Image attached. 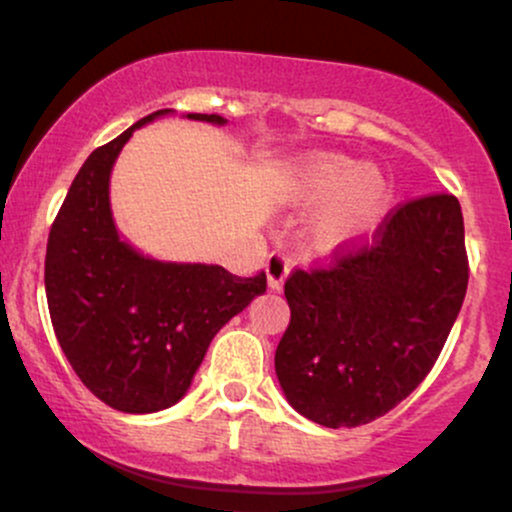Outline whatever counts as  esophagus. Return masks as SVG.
<instances>
[{
	"instance_id": "34e87169",
	"label": "esophagus",
	"mask_w": 512,
	"mask_h": 512,
	"mask_svg": "<svg viewBox=\"0 0 512 512\" xmlns=\"http://www.w3.org/2000/svg\"><path fill=\"white\" fill-rule=\"evenodd\" d=\"M264 272H267V284L272 291H281L284 289L286 276L291 272V260H286L281 252H272L264 262Z\"/></svg>"
}]
</instances>
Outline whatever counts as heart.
<instances>
[{"label":"heart","instance_id":"heart-1","mask_svg":"<svg viewBox=\"0 0 512 512\" xmlns=\"http://www.w3.org/2000/svg\"><path fill=\"white\" fill-rule=\"evenodd\" d=\"M293 202L320 208L308 221L317 250H342L378 231L392 204V185L378 168L342 154L308 158L291 180Z\"/></svg>","mask_w":512,"mask_h":512}]
</instances>
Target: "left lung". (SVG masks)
Segmentation results:
<instances>
[{"label":"left lung","instance_id":"obj_1","mask_svg":"<svg viewBox=\"0 0 512 512\" xmlns=\"http://www.w3.org/2000/svg\"><path fill=\"white\" fill-rule=\"evenodd\" d=\"M462 209L452 195L399 207L373 245L293 272L291 322L276 346L281 390L327 428L375 421L433 368L467 293Z\"/></svg>","mask_w":512,"mask_h":512}]
</instances>
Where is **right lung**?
<instances>
[{
    "label": "right lung",
    "mask_w": 512,
    "mask_h": 512,
    "mask_svg": "<svg viewBox=\"0 0 512 512\" xmlns=\"http://www.w3.org/2000/svg\"><path fill=\"white\" fill-rule=\"evenodd\" d=\"M156 110L86 158L48 238L45 293L64 356L81 383L125 414H154L190 390L211 339L267 291V276H236L219 264L154 260L117 231L110 173ZM187 120L226 125L221 115Z\"/></svg>",
    "instance_id": "add662e5"
}]
</instances>
